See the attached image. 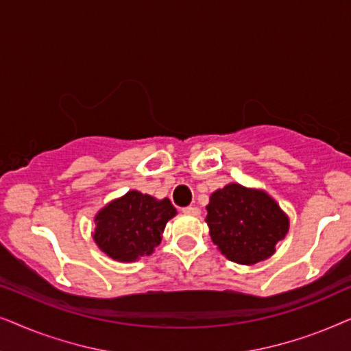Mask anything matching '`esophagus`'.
I'll return each mask as SVG.
<instances>
[{
	"label": "esophagus",
	"mask_w": 351,
	"mask_h": 351,
	"mask_svg": "<svg viewBox=\"0 0 351 351\" xmlns=\"http://www.w3.org/2000/svg\"><path fill=\"white\" fill-rule=\"evenodd\" d=\"M184 214H186V215H199L201 209L196 208V206H189V208H184Z\"/></svg>",
	"instance_id": "1"
}]
</instances>
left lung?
Wrapping results in <instances>:
<instances>
[{"label": "left lung", "mask_w": 351, "mask_h": 351, "mask_svg": "<svg viewBox=\"0 0 351 351\" xmlns=\"http://www.w3.org/2000/svg\"><path fill=\"white\" fill-rule=\"evenodd\" d=\"M206 210L213 243L239 265L270 258L289 232V217L265 190L237 182L215 190Z\"/></svg>", "instance_id": "1"}]
</instances>
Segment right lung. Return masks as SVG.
<instances>
[{
  "instance_id": "obj_1",
  "label": "right lung",
  "mask_w": 351,
  "mask_h": 351,
  "mask_svg": "<svg viewBox=\"0 0 351 351\" xmlns=\"http://www.w3.org/2000/svg\"><path fill=\"white\" fill-rule=\"evenodd\" d=\"M177 210L167 198L158 199L137 190L105 204L94 217L93 239L117 262H136L160 246L167 220Z\"/></svg>"
}]
</instances>
